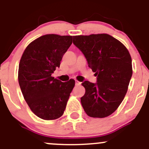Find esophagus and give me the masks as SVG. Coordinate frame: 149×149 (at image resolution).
<instances>
[{
  "label": "esophagus",
  "instance_id": "1",
  "mask_svg": "<svg viewBox=\"0 0 149 149\" xmlns=\"http://www.w3.org/2000/svg\"><path fill=\"white\" fill-rule=\"evenodd\" d=\"M80 84H81V82H80V81H77V80H76V81H75V85H76V86H79V85H80Z\"/></svg>",
  "mask_w": 149,
  "mask_h": 149
}]
</instances>
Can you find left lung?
Instances as JSON below:
<instances>
[{
	"label": "left lung",
	"mask_w": 149,
	"mask_h": 149,
	"mask_svg": "<svg viewBox=\"0 0 149 149\" xmlns=\"http://www.w3.org/2000/svg\"><path fill=\"white\" fill-rule=\"evenodd\" d=\"M73 43L84 55L97 82L85 81L81 103L91 118L109 116L124 99L132 75V58L127 48L107 34L73 36Z\"/></svg>",
	"instance_id": "left-lung-1"
}]
</instances>
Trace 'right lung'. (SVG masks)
Wrapping results in <instances>:
<instances>
[{"label": "right lung", "instance_id": "1", "mask_svg": "<svg viewBox=\"0 0 149 149\" xmlns=\"http://www.w3.org/2000/svg\"><path fill=\"white\" fill-rule=\"evenodd\" d=\"M72 43V36L46 34L25 48L18 70V81L24 100L31 111L43 120L61 117L75 84L51 76L59 68L63 55Z\"/></svg>", "mask_w": 149, "mask_h": 149}]
</instances>
